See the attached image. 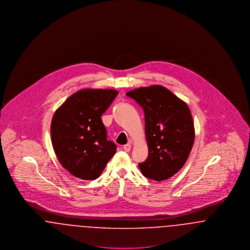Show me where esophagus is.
Masks as SVG:
<instances>
[{"instance_id":"esophagus-1","label":"esophagus","mask_w":250,"mask_h":250,"mask_svg":"<svg viewBox=\"0 0 250 250\" xmlns=\"http://www.w3.org/2000/svg\"><path fill=\"white\" fill-rule=\"evenodd\" d=\"M123 149H124V151H125V152H129L131 150V144H125V145H124Z\"/></svg>"}]
</instances>
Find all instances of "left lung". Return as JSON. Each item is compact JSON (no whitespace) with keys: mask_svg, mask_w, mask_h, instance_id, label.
Instances as JSON below:
<instances>
[{"mask_svg":"<svg viewBox=\"0 0 250 250\" xmlns=\"http://www.w3.org/2000/svg\"><path fill=\"white\" fill-rule=\"evenodd\" d=\"M143 107L148 157L139 167L143 175L157 182L178 172L190 154L195 140L190 109L160 85L126 93Z\"/></svg>","mask_w":250,"mask_h":250,"instance_id":"1","label":"left lung"}]
</instances>
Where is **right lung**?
<instances>
[{
    "mask_svg": "<svg viewBox=\"0 0 250 250\" xmlns=\"http://www.w3.org/2000/svg\"><path fill=\"white\" fill-rule=\"evenodd\" d=\"M118 95L116 90L85 89L69 96L51 121V143L57 158L77 178H98L116 153L107 139L101 115Z\"/></svg>",
    "mask_w": 250,
    "mask_h": 250,
    "instance_id": "add662e5",
    "label": "right lung"
}]
</instances>
